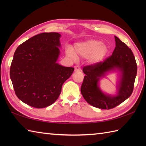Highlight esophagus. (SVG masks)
<instances>
[{"mask_svg": "<svg viewBox=\"0 0 146 146\" xmlns=\"http://www.w3.org/2000/svg\"><path fill=\"white\" fill-rule=\"evenodd\" d=\"M75 71H81V68L79 66H75Z\"/></svg>", "mask_w": 146, "mask_h": 146, "instance_id": "obj_1", "label": "esophagus"}]
</instances>
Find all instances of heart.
I'll return each instance as SVG.
<instances>
[{"instance_id":"1","label":"heart","mask_w":146,"mask_h":146,"mask_svg":"<svg viewBox=\"0 0 146 146\" xmlns=\"http://www.w3.org/2000/svg\"><path fill=\"white\" fill-rule=\"evenodd\" d=\"M108 52L106 45L98 40L90 39L84 42L76 43L74 48V51L68 49L66 54L72 58H75L76 56L82 58H88L91 63H97L100 61Z\"/></svg>"}]
</instances>
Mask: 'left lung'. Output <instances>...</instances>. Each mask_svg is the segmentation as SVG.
Returning <instances> with one entry per match:
<instances>
[{"label":"left lung","instance_id":"1","mask_svg":"<svg viewBox=\"0 0 146 146\" xmlns=\"http://www.w3.org/2000/svg\"><path fill=\"white\" fill-rule=\"evenodd\" d=\"M116 46L112 54L104 61L87 65L83 68L85 74L81 86L85 100L92 106L102 109H111L122 104L132 94L137 66L134 54L126 44L115 36ZM121 71L119 93L111 97L104 94L99 88L98 81L110 70Z\"/></svg>","mask_w":146,"mask_h":146}]
</instances>
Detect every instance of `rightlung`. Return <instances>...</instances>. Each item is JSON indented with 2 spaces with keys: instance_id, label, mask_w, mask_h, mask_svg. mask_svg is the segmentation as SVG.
Wrapping results in <instances>:
<instances>
[{
  "instance_id": "add662e5",
  "label": "right lung",
  "mask_w": 146,
  "mask_h": 146,
  "mask_svg": "<svg viewBox=\"0 0 146 146\" xmlns=\"http://www.w3.org/2000/svg\"><path fill=\"white\" fill-rule=\"evenodd\" d=\"M60 36L41 33L22 43L14 52L10 77L15 95L29 106L41 108L53 104L73 72L74 68L56 63Z\"/></svg>"
}]
</instances>
